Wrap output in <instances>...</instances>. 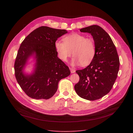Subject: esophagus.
I'll return each instance as SVG.
<instances>
[{
    "instance_id": "esophagus-1",
    "label": "esophagus",
    "mask_w": 133,
    "mask_h": 133,
    "mask_svg": "<svg viewBox=\"0 0 133 133\" xmlns=\"http://www.w3.org/2000/svg\"><path fill=\"white\" fill-rule=\"evenodd\" d=\"M69 69H70V70L71 73H74V72H75V69H72V68H70Z\"/></svg>"
}]
</instances>
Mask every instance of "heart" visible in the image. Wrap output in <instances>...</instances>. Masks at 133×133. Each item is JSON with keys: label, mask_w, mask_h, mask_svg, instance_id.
Wrapping results in <instances>:
<instances>
[{"label": "heart", "mask_w": 133, "mask_h": 133, "mask_svg": "<svg viewBox=\"0 0 133 133\" xmlns=\"http://www.w3.org/2000/svg\"><path fill=\"white\" fill-rule=\"evenodd\" d=\"M55 47L59 58L64 62H67L73 52L75 57L72 65L81 64L83 66H87L91 62L96 54L95 44L92 38L77 33L67 36L64 42L57 41Z\"/></svg>", "instance_id": "obj_1"}]
</instances>
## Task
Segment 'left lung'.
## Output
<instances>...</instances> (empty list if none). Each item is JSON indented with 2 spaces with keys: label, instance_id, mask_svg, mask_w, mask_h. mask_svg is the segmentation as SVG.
Returning a JSON list of instances; mask_svg holds the SVG:
<instances>
[{
  "label": "left lung",
  "instance_id": "8db88e82",
  "mask_svg": "<svg viewBox=\"0 0 133 133\" xmlns=\"http://www.w3.org/2000/svg\"><path fill=\"white\" fill-rule=\"evenodd\" d=\"M92 36L96 54L85 68L76 71L79 82L74 86L78 95L88 101L98 99L107 94L117 78L119 59L109 35L100 26L91 25L80 29Z\"/></svg>",
  "mask_w": 133,
  "mask_h": 133
}]
</instances>
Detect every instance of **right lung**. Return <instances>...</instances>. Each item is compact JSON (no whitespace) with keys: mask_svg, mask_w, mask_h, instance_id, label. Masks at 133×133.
Returning <instances> with one entry per match:
<instances>
[{"mask_svg":"<svg viewBox=\"0 0 133 133\" xmlns=\"http://www.w3.org/2000/svg\"><path fill=\"white\" fill-rule=\"evenodd\" d=\"M67 32L65 29L42 26L30 33L21 45L14 65L15 76L30 98H51L57 90L59 82L70 74L68 67L58 57L55 47L58 38ZM31 57L35 62L34 69L28 74L24 69Z\"/></svg>","mask_w":133,"mask_h":133,"instance_id":"1","label":"right lung"}]
</instances>
